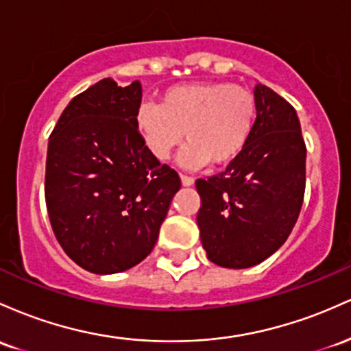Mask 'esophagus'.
Returning a JSON list of instances; mask_svg holds the SVG:
<instances>
[{
    "instance_id": "esophagus-1",
    "label": "esophagus",
    "mask_w": 351,
    "mask_h": 351,
    "mask_svg": "<svg viewBox=\"0 0 351 351\" xmlns=\"http://www.w3.org/2000/svg\"><path fill=\"white\" fill-rule=\"evenodd\" d=\"M180 182H182V186H186V187H189V186H194V179H192V177H189V176H180Z\"/></svg>"
}]
</instances>
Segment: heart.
Segmentation results:
<instances>
[{"label":"heart","instance_id":"heart-1","mask_svg":"<svg viewBox=\"0 0 351 351\" xmlns=\"http://www.w3.org/2000/svg\"><path fill=\"white\" fill-rule=\"evenodd\" d=\"M257 101L249 89L228 82H187L165 89L160 104L143 102L136 128L151 154L167 160L184 137L180 162L199 167L230 162L249 143Z\"/></svg>","mask_w":351,"mask_h":351}]
</instances>
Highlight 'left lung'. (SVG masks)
Here are the masks:
<instances>
[{"label":"left lung","instance_id":"8db88e82","mask_svg":"<svg viewBox=\"0 0 351 351\" xmlns=\"http://www.w3.org/2000/svg\"><path fill=\"white\" fill-rule=\"evenodd\" d=\"M254 94L257 119L243 151L223 172L195 180L200 242L226 269H249L280 249L305 194L306 147L293 106L263 84Z\"/></svg>","mask_w":351,"mask_h":351}]
</instances>
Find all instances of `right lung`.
Wrapping results in <instances>:
<instances>
[{
	"label": "right lung",
	"mask_w": 351,
	"mask_h": 351,
	"mask_svg": "<svg viewBox=\"0 0 351 351\" xmlns=\"http://www.w3.org/2000/svg\"><path fill=\"white\" fill-rule=\"evenodd\" d=\"M139 81L106 77L73 97L49 136L46 207L59 245L97 275L124 271L154 249L172 197L174 169L160 164L136 128Z\"/></svg>",
	"instance_id": "right-lung-1"
}]
</instances>
